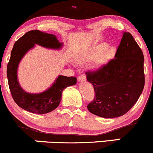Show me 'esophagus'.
<instances>
[{
  "label": "esophagus",
  "mask_w": 153,
  "mask_h": 153,
  "mask_svg": "<svg viewBox=\"0 0 153 153\" xmlns=\"http://www.w3.org/2000/svg\"><path fill=\"white\" fill-rule=\"evenodd\" d=\"M85 80H86V76L85 74H81L78 76L79 81H85Z\"/></svg>",
  "instance_id": "1"
}]
</instances>
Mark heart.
<instances>
[{
    "label": "heart",
    "mask_w": 153,
    "mask_h": 153,
    "mask_svg": "<svg viewBox=\"0 0 153 153\" xmlns=\"http://www.w3.org/2000/svg\"><path fill=\"white\" fill-rule=\"evenodd\" d=\"M116 54V50L113 47H109L107 43H101L91 49L87 54L85 60L91 61L97 59L96 65L102 66L113 59Z\"/></svg>",
    "instance_id": "1"
}]
</instances>
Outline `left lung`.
Here are the masks:
<instances>
[{"label": "left lung", "instance_id": "1", "mask_svg": "<svg viewBox=\"0 0 153 153\" xmlns=\"http://www.w3.org/2000/svg\"><path fill=\"white\" fill-rule=\"evenodd\" d=\"M94 85L91 113L103 118L125 114L136 103L145 85L144 55L129 32H124L114 58L96 71L85 72Z\"/></svg>", "mask_w": 153, "mask_h": 153}]
</instances>
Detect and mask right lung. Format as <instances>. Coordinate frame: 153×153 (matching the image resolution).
<instances>
[{"mask_svg": "<svg viewBox=\"0 0 153 153\" xmlns=\"http://www.w3.org/2000/svg\"><path fill=\"white\" fill-rule=\"evenodd\" d=\"M35 44L47 48L59 49V43L55 35L44 33L39 30L26 32L16 42L12 49L9 62L7 65L8 86L13 99L21 108L34 114H43L52 111L59 106L62 91L70 85L76 83V77L59 75L48 90L38 94H28L19 85L17 80L19 63L28 50Z\"/></svg>", "mask_w": 153, "mask_h": 153, "instance_id": "right-lung-1", "label": "right lung"}]
</instances>
